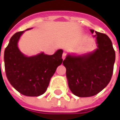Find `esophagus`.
Here are the masks:
<instances>
[{
    "label": "esophagus",
    "instance_id": "34e87169",
    "mask_svg": "<svg viewBox=\"0 0 120 120\" xmlns=\"http://www.w3.org/2000/svg\"><path fill=\"white\" fill-rule=\"evenodd\" d=\"M65 56H66V53H65V52H63V54H62V58H63V60H64V59H65Z\"/></svg>",
    "mask_w": 120,
    "mask_h": 120
}]
</instances>
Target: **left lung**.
<instances>
[{"mask_svg":"<svg viewBox=\"0 0 120 120\" xmlns=\"http://www.w3.org/2000/svg\"><path fill=\"white\" fill-rule=\"evenodd\" d=\"M93 34L94 30H90ZM97 48L82 55L68 54L63 61L71 91L78 97L97 94L108 85L113 73L115 51L107 35L95 31Z\"/></svg>","mask_w":120,"mask_h":120,"instance_id":"8db88e82","label":"left lung"}]
</instances>
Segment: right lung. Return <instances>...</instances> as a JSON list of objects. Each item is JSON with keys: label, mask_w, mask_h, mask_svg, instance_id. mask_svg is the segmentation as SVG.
I'll return each instance as SVG.
<instances>
[{"label": "right lung", "mask_w": 120, "mask_h": 120, "mask_svg": "<svg viewBox=\"0 0 120 120\" xmlns=\"http://www.w3.org/2000/svg\"><path fill=\"white\" fill-rule=\"evenodd\" d=\"M31 29L12 36L4 51V65L8 80L18 92L27 96H39L46 91L56 68L62 64L63 50L52 55L44 52L30 56L24 55L18 43L22 34Z\"/></svg>", "instance_id": "add662e5"}]
</instances>
